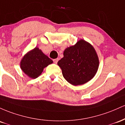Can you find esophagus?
I'll return each mask as SVG.
<instances>
[{
  "label": "esophagus",
  "mask_w": 125,
  "mask_h": 125,
  "mask_svg": "<svg viewBox=\"0 0 125 125\" xmlns=\"http://www.w3.org/2000/svg\"><path fill=\"white\" fill-rule=\"evenodd\" d=\"M53 61H54V62L55 63V64H57V63L58 62V58L54 59V60H53Z\"/></svg>",
  "instance_id": "esophagus-1"
}]
</instances>
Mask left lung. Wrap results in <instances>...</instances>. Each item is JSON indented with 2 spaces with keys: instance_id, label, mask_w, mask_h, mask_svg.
I'll return each mask as SVG.
<instances>
[{
  "instance_id": "8db88e82",
  "label": "left lung",
  "mask_w": 125,
  "mask_h": 125,
  "mask_svg": "<svg viewBox=\"0 0 125 125\" xmlns=\"http://www.w3.org/2000/svg\"><path fill=\"white\" fill-rule=\"evenodd\" d=\"M99 64L94 48L83 40L65 49L64 57L58 62L63 77L74 85L83 84L90 80L96 74Z\"/></svg>"
}]
</instances>
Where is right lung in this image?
Segmentation results:
<instances>
[{"label":"right lung","instance_id":"add662e5","mask_svg":"<svg viewBox=\"0 0 125 125\" xmlns=\"http://www.w3.org/2000/svg\"><path fill=\"white\" fill-rule=\"evenodd\" d=\"M53 62L52 60L45 55L38 48H35L23 57L21 62L22 71L29 77L36 78L45 67Z\"/></svg>","mask_w":125,"mask_h":125}]
</instances>
